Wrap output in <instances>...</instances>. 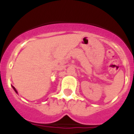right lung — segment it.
Instances as JSON below:
<instances>
[{"label":"right lung","mask_w":134,"mask_h":134,"mask_svg":"<svg viewBox=\"0 0 134 134\" xmlns=\"http://www.w3.org/2000/svg\"><path fill=\"white\" fill-rule=\"evenodd\" d=\"M12 88H13V89L14 90V91L16 92V93H17V91H16V89H15V88H14V86H12Z\"/></svg>","instance_id":"1"}]
</instances>
